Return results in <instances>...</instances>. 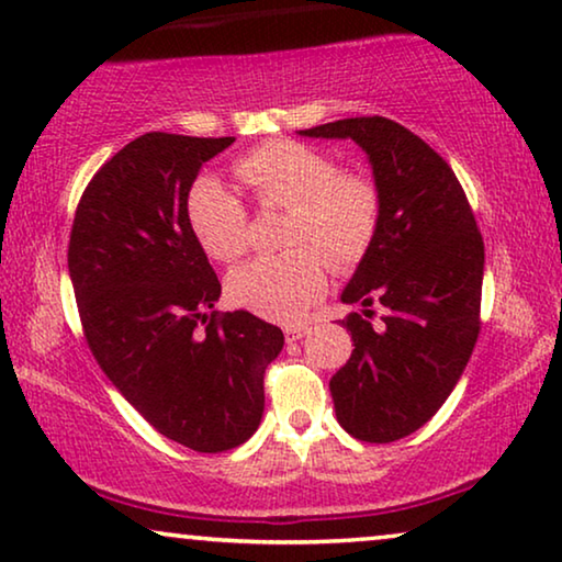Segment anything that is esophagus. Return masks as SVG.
<instances>
[{"label":"esophagus","mask_w":562,"mask_h":562,"mask_svg":"<svg viewBox=\"0 0 562 562\" xmlns=\"http://www.w3.org/2000/svg\"><path fill=\"white\" fill-rule=\"evenodd\" d=\"M283 335H286V340H289V342L302 340V337L306 335V327H304V325H289L286 329H283Z\"/></svg>","instance_id":"esophagus-1"}]
</instances>
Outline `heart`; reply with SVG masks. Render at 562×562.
Instances as JSON below:
<instances>
[{"label":"heart","mask_w":562,"mask_h":562,"mask_svg":"<svg viewBox=\"0 0 562 562\" xmlns=\"http://www.w3.org/2000/svg\"><path fill=\"white\" fill-rule=\"evenodd\" d=\"M235 173L260 204L289 206L281 256H260L227 279L229 302L258 317L294 322L327 286V260L350 268L371 248L381 196L363 173L340 171L325 150L296 140H271L245 153ZM187 217L204 252L233 263L248 250V210L217 176H199Z\"/></svg>","instance_id":"1"}]
</instances>
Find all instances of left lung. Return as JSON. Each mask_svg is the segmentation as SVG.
I'll return each instance as SVG.
<instances>
[{"label":"left lung","mask_w":562,"mask_h":562,"mask_svg":"<svg viewBox=\"0 0 562 562\" xmlns=\"http://www.w3.org/2000/svg\"><path fill=\"white\" fill-rule=\"evenodd\" d=\"M299 135L352 140L371 164L381 220L342 289V304L363 314L342 319L356 350L329 391L345 432L394 442L435 417L479 340L481 233L452 168L398 122L352 117ZM373 301L387 310L381 328L370 325Z\"/></svg>","instance_id":"obj_1"}]
</instances>
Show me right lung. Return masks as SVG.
Masks as SVG:
<instances>
[{"label": "right lung", "instance_id": "obj_1", "mask_svg": "<svg viewBox=\"0 0 562 562\" xmlns=\"http://www.w3.org/2000/svg\"><path fill=\"white\" fill-rule=\"evenodd\" d=\"M233 143L168 133L127 143L89 181L68 243L99 368L160 435L196 452L256 432L263 373L283 348L281 329L256 314L212 312L222 286L189 227L199 171Z\"/></svg>", "mask_w": 562, "mask_h": 562}]
</instances>
